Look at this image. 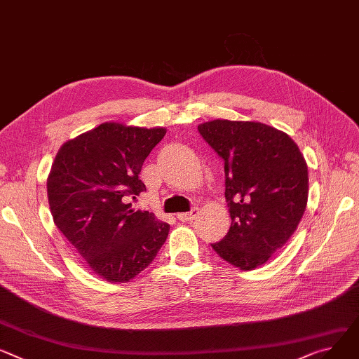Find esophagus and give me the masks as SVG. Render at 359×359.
Returning <instances> with one entry per match:
<instances>
[{"label":"esophagus","mask_w":359,"mask_h":359,"mask_svg":"<svg viewBox=\"0 0 359 359\" xmlns=\"http://www.w3.org/2000/svg\"><path fill=\"white\" fill-rule=\"evenodd\" d=\"M199 209L198 208H194L190 212H182V213H177V219L182 221V222H189V221H194L196 218Z\"/></svg>","instance_id":"34e87169"}]
</instances>
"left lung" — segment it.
Wrapping results in <instances>:
<instances>
[{
    "label": "left lung",
    "instance_id": "left-lung-1",
    "mask_svg": "<svg viewBox=\"0 0 359 359\" xmlns=\"http://www.w3.org/2000/svg\"><path fill=\"white\" fill-rule=\"evenodd\" d=\"M224 158L231 228L212 244L222 259L254 270L270 259L299 226L307 195V164L296 142L258 121L213 119L198 126Z\"/></svg>",
    "mask_w": 359,
    "mask_h": 359
}]
</instances>
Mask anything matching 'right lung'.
I'll return each instance as SVG.
<instances>
[{
    "instance_id": "add662e5",
    "label": "right lung",
    "mask_w": 359,
    "mask_h": 359,
    "mask_svg": "<svg viewBox=\"0 0 359 359\" xmlns=\"http://www.w3.org/2000/svg\"><path fill=\"white\" fill-rule=\"evenodd\" d=\"M165 131L104 123L63 142L47 176L56 228L109 283H127L146 270L169 235V224L131 205L146 190L138 179L142 163Z\"/></svg>"
}]
</instances>
